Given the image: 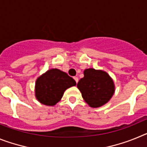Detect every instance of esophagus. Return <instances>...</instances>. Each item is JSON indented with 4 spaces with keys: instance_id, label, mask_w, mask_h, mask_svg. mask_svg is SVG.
Returning <instances> with one entry per match:
<instances>
[{
    "instance_id": "obj_1",
    "label": "esophagus",
    "mask_w": 147,
    "mask_h": 147,
    "mask_svg": "<svg viewBox=\"0 0 147 147\" xmlns=\"http://www.w3.org/2000/svg\"><path fill=\"white\" fill-rule=\"evenodd\" d=\"M74 80H75V81H76V82L77 83L78 81H79V79H78V77L75 76V77H74Z\"/></svg>"
}]
</instances>
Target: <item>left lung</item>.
I'll return each instance as SVG.
<instances>
[{
    "label": "left lung",
    "mask_w": 147,
    "mask_h": 147,
    "mask_svg": "<svg viewBox=\"0 0 147 147\" xmlns=\"http://www.w3.org/2000/svg\"><path fill=\"white\" fill-rule=\"evenodd\" d=\"M77 88L86 103L91 107H99L112 98L115 85L107 73L93 68L85 69L84 77L77 83Z\"/></svg>",
    "instance_id": "8db88e82"
}]
</instances>
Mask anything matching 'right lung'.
Wrapping results in <instances>:
<instances>
[{"label": "right lung", "instance_id": "1", "mask_svg": "<svg viewBox=\"0 0 147 147\" xmlns=\"http://www.w3.org/2000/svg\"><path fill=\"white\" fill-rule=\"evenodd\" d=\"M76 85L75 80L66 73L53 68L37 79L35 96L42 105L54 106L60 101L66 89Z\"/></svg>", "mask_w": 147, "mask_h": 147}]
</instances>
